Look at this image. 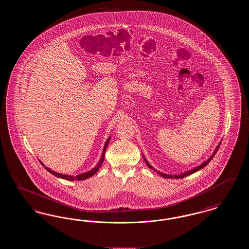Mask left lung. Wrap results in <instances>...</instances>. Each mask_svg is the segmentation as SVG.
Instances as JSON below:
<instances>
[{
    "instance_id": "1",
    "label": "left lung",
    "mask_w": 249,
    "mask_h": 249,
    "mask_svg": "<svg viewBox=\"0 0 249 249\" xmlns=\"http://www.w3.org/2000/svg\"><path fill=\"white\" fill-rule=\"evenodd\" d=\"M219 145H220V142L218 143V145L216 146V148L214 149V151H213V154H212V156L206 160V161H204L203 163H201V165L198 166V167H196V168H193L192 170H190V171H189V172H186V173H183V174H181V175H177V176H175V175H167V174H162V173H160V172H159V171H157L156 169H154L152 166L150 165L149 163H148V161L145 160V158L143 157V160H144V161H145V163H146V165L148 166L150 169H152V170H154V171H156L160 176H161L162 178H186V177H188V176H190V175H192V174H194V173H196L197 171H199V170H201V169H202V168H204L205 166L207 165L210 161H211V160L213 159V157H214V155H215V153L217 152V149L219 148Z\"/></svg>"
}]
</instances>
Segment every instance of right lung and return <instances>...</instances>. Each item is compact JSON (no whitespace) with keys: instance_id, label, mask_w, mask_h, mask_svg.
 I'll return each mask as SVG.
<instances>
[{"instance_id":"add662e5","label":"right lung","mask_w":249,"mask_h":249,"mask_svg":"<svg viewBox=\"0 0 249 249\" xmlns=\"http://www.w3.org/2000/svg\"><path fill=\"white\" fill-rule=\"evenodd\" d=\"M109 140H110V137L107 139V142H106V144H105V147H104V150H103V154H102V157H101L100 161L98 162V164L95 166L92 170H90V171H89V172H87V173L78 175V176H76V177H72V176H69V175H62V174L56 173V172L50 170L48 167H45V168L48 170L50 174H52L53 176H55V177H57V178L65 179V180H70V181H72V180H84V179H87V178H91L92 176H94L95 174L99 171V168L102 166L103 162H104L105 155H106V150H107V144H108V142H109ZM39 161H40V160H39ZM40 162H41V161H40ZM41 164L43 166H45L43 164V162H41Z\"/></svg>"}]
</instances>
